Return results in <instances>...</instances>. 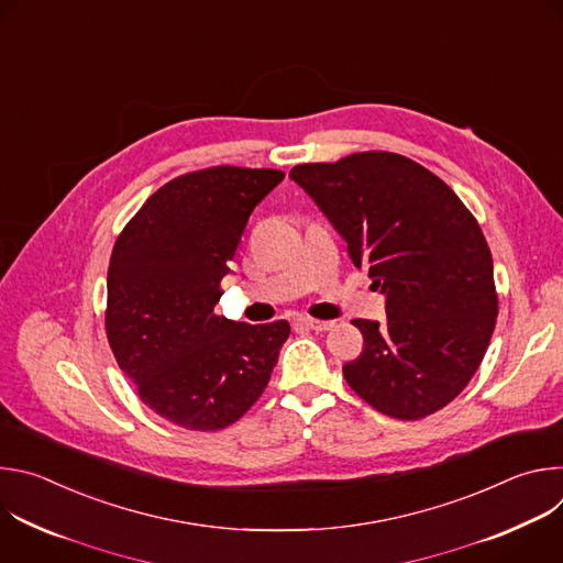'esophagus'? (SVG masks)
<instances>
[{
	"mask_svg": "<svg viewBox=\"0 0 563 563\" xmlns=\"http://www.w3.org/2000/svg\"><path fill=\"white\" fill-rule=\"evenodd\" d=\"M298 325H302L307 330H313V332H328V330L334 328L332 320H318V318H309V316L298 318Z\"/></svg>",
	"mask_w": 563,
	"mask_h": 563,
	"instance_id": "esophagus-1",
	"label": "esophagus"
}]
</instances>
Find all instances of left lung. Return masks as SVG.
Instances as JSON below:
<instances>
[{"label": "left lung", "instance_id": "left-lung-1", "mask_svg": "<svg viewBox=\"0 0 563 563\" xmlns=\"http://www.w3.org/2000/svg\"><path fill=\"white\" fill-rule=\"evenodd\" d=\"M289 178L323 211L385 296V323L354 320L350 387L400 421L445 408L484 358L497 320L493 256L459 196L415 159L367 151L298 165Z\"/></svg>", "mask_w": 563, "mask_h": 563}]
</instances>
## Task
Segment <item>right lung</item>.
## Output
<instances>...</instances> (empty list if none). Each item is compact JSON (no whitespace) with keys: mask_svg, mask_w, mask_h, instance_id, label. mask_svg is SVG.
I'll return each instance as SVG.
<instances>
[{"mask_svg":"<svg viewBox=\"0 0 563 563\" xmlns=\"http://www.w3.org/2000/svg\"><path fill=\"white\" fill-rule=\"evenodd\" d=\"M285 178L274 169L213 167L157 189L115 240L107 336L120 369L163 419L222 430L265 391L287 320L267 325L216 316L256 205Z\"/></svg>","mask_w":563,"mask_h":563,"instance_id":"1","label":"right lung"}]
</instances>
